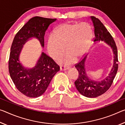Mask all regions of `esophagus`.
<instances>
[{"instance_id":"obj_1","label":"esophagus","mask_w":125,"mask_h":125,"mask_svg":"<svg viewBox=\"0 0 125 125\" xmlns=\"http://www.w3.org/2000/svg\"><path fill=\"white\" fill-rule=\"evenodd\" d=\"M69 67H66V66H61L60 67V70L61 71H67L69 70Z\"/></svg>"}]
</instances>
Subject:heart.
<instances>
[{
    "label": "heart",
    "instance_id": "heart-1",
    "mask_svg": "<svg viewBox=\"0 0 125 125\" xmlns=\"http://www.w3.org/2000/svg\"><path fill=\"white\" fill-rule=\"evenodd\" d=\"M93 37V30L90 24L65 23L57 28L53 37H49L47 42L49 54L53 59L60 57L61 64L67 65L72 63L74 58H79L83 55L90 47Z\"/></svg>",
    "mask_w": 125,
    "mask_h": 125
}]
</instances>
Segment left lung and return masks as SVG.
Instances as JSON below:
<instances>
[{"label": "left lung", "mask_w": 125, "mask_h": 125, "mask_svg": "<svg viewBox=\"0 0 125 125\" xmlns=\"http://www.w3.org/2000/svg\"><path fill=\"white\" fill-rule=\"evenodd\" d=\"M94 27L95 44L104 42L110 47L114 54V63L108 75L101 80H94L90 78L87 74L86 63L88 54L75 66L79 73L78 78L74 84L80 94L88 98H95L104 94L111 86L118 70L117 49L111 35L102 23L96 17H90Z\"/></svg>", "instance_id": "obj_1"}]
</instances>
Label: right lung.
<instances>
[{
  "mask_svg": "<svg viewBox=\"0 0 125 125\" xmlns=\"http://www.w3.org/2000/svg\"><path fill=\"white\" fill-rule=\"evenodd\" d=\"M56 20L33 17L20 29L13 39L9 60V74L16 88L29 97L36 98L44 94L60 68L44 52H42L32 68L23 66L20 55L25 43L33 39H37L44 48L45 31Z\"/></svg>",
  "mask_w": 125,
  "mask_h": 125,
  "instance_id": "obj_1",
  "label": "right lung"
}]
</instances>
